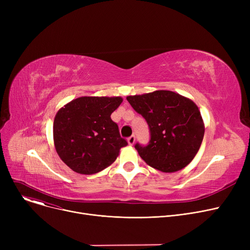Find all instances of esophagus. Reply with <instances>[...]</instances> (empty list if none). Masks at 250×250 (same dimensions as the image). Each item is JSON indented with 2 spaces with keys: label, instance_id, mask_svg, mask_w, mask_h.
Instances as JSON below:
<instances>
[{
  "label": "esophagus",
  "instance_id": "obj_1",
  "mask_svg": "<svg viewBox=\"0 0 250 250\" xmlns=\"http://www.w3.org/2000/svg\"><path fill=\"white\" fill-rule=\"evenodd\" d=\"M135 141H136V137L135 136H130L129 138H127V143H128V145H130V146L134 145Z\"/></svg>",
  "mask_w": 250,
  "mask_h": 250
}]
</instances>
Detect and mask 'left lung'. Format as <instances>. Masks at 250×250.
I'll return each mask as SVG.
<instances>
[{"label": "left lung", "instance_id": "1", "mask_svg": "<svg viewBox=\"0 0 250 250\" xmlns=\"http://www.w3.org/2000/svg\"><path fill=\"white\" fill-rule=\"evenodd\" d=\"M126 100L150 127L149 145L135 146L144 161L165 173L178 171L192 161L202 145L205 124L191 99L157 90L127 96Z\"/></svg>", "mask_w": 250, "mask_h": 250}]
</instances>
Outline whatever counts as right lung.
Instances as JSON below:
<instances>
[{"label": "right lung", "instance_id": "obj_1", "mask_svg": "<svg viewBox=\"0 0 250 250\" xmlns=\"http://www.w3.org/2000/svg\"><path fill=\"white\" fill-rule=\"evenodd\" d=\"M120 96H83L67 103L54 121L55 148L62 162L79 174H95L110 166L127 145L111 113Z\"/></svg>", "mask_w": 250, "mask_h": 250}]
</instances>
